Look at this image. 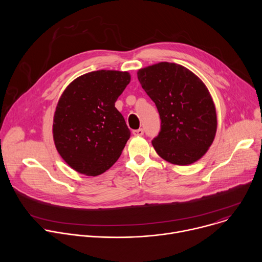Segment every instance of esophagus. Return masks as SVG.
<instances>
[{
  "label": "esophagus",
  "mask_w": 262,
  "mask_h": 262,
  "mask_svg": "<svg viewBox=\"0 0 262 262\" xmlns=\"http://www.w3.org/2000/svg\"><path fill=\"white\" fill-rule=\"evenodd\" d=\"M133 134H134L135 136H142V135H144V129H143V128L135 129V130H133Z\"/></svg>",
  "instance_id": "1"
}]
</instances>
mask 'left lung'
<instances>
[{
  "instance_id": "left-lung-1",
  "label": "left lung",
  "mask_w": 262,
  "mask_h": 262,
  "mask_svg": "<svg viewBox=\"0 0 262 262\" xmlns=\"http://www.w3.org/2000/svg\"><path fill=\"white\" fill-rule=\"evenodd\" d=\"M138 79L160 114L161 130L152 140L158 155L180 166L202 158L216 130L215 107L202 81L169 62L140 69Z\"/></svg>"
}]
</instances>
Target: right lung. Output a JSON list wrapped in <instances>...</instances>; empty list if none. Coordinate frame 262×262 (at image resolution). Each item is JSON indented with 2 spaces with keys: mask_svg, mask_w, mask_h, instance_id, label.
<instances>
[{
  "mask_svg": "<svg viewBox=\"0 0 262 262\" xmlns=\"http://www.w3.org/2000/svg\"><path fill=\"white\" fill-rule=\"evenodd\" d=\"M129 82L126 71L97 70L79 77L63 92L53 134L58 152L72 169L96 176L121 156L130 130L115 102Z\"/></svg>",
  "mask_w": 262,
  "mask_h": 262,
  "instance_id": "obj_1",
  "label": "right lung"
}]
</instances>
